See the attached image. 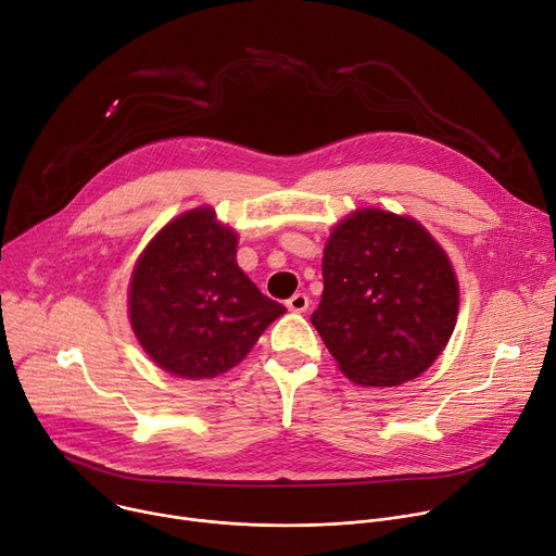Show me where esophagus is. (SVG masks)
I'll use <instances>...</instances> for the list:
<instances>
[{"mask_svg":"<svg viewBox=\"0 0 556 556\" xmlns=\"http://www.w3.org/2000/svg\"><path fill=\"white\" fill-rule=\"evenodd\" d=\"M286 306H288L292 313H306L308 306H311V299H308L304 292H296V294H292V296L286 301Z\"/></svg>","mask_w":556,"mask_h":556,"instance_id":"obj_1","label":"esophagus"}]
</instances>
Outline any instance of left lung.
<instances>
[{"mask_svg": "<svg viewBox=\"0 0 556 556\" xmlns=\"http://www.w3.org/2000/svg\"><path fill=\"white\" fill-rule=\"evenodd\" d=\"M324 294L311 321L339 370L359 386H399L426 372L459 313V283L415 219L362 208L324 248Z\"/></svg>", "mask_w": 556, "mask_h": 556, "instance_id": "1", "label": "left lung"}]
</instances>
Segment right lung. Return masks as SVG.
<instances>
[{"instance_id":"obj_1","label":"right lung","mask_w":556,"mask_h":556,"mask_svg":"<svg viewBox=\"0 0 556 556\" xmlns=\"http://www.w3.org/2000/svg\"><path fill=\"white\" fill-rule=\"evenodd\" d=\"M135 337L160 368L213 379L235 368L286 308L237 266V235L213 208L166 224L146 245L128 286Z\"/></svg>"}]
</instances>
